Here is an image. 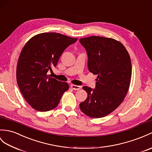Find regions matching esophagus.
Segmentation results:
<instances>
[{
  "label": "esophagus",
  "mask_w": 152,
  "mask_h": 152,
  "mask_svg": "<svg viewBox=\"0 0 152 152\" xmlns=\"http://www.w3.org/2000/svg\"><path fill=\"white\" fill-rule=\"evenodd\" d=\"M70 87H71V88L72 89L75 90V91H77V90H80L81 89V86H76V85H71L70 86Z\"/></svg>",
  "instance_id": "obj_1"
}]
</instances>
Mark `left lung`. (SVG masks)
Segmentation results:
<instances>
[{"label": "left lung", "instance_id": "obj_1", "mask_svg": "<svg viewBox=\"0 0 152 152\" xmlns=\"http://www.w3.org/2000/svg\"><path fill=\"white\" fill-rule=\"evenodd\" d=\"M80 43L87 51L89 70L98 76L95 89L83 87L87 98L80 107L90 117H104L126 96L132 77L131 59L124 46L114 39L91 36L81 38Z\"/></svg>", "mask_w": 152, "mask_h": 152}]
</instances>
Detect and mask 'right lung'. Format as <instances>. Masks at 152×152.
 I'll list each match as a JSON object with an SVG mask.
<instances>
[{
    "label": "right lung",
    "instance_id": "right-lung-1",
    "mask_svg": "<svg viewBox=\"0 0 152 152\" xmlns=\"http://www.w3.org/2000/svg\"><path fill=\"white\" fill-rule=\"evenodd\" d=\"M77 38L58 33H42L31 37L24 46L17 65V82L23 97L38 111L58 106L63 94L69 88L47 75L56 66L62 53Z\"/></svg>",
    "mask_w": 152,
    "mask_h": 152
}]
</instances>
